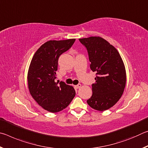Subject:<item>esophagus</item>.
<instances>
[{"label": "esophagus", "instance_id": "1", "mask_svg": "<svg viewBox=\"0 0 148 148\" xmlns=\"http://www.w3.org/2000/svg\"><path fill=\"white\" fill-rule=\"evenodd\" d=\"M74 87L76 89H79L81 87V84H77V85H76V86H74Z\"/></svg>", "mask_w": 148, "mask_h": 148}]
</instances>
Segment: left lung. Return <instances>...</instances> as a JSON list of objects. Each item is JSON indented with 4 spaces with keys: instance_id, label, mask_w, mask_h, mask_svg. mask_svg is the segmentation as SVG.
I'll list each match as a JSON object with an SVG mask.
<instances>
[{
    "instance_id": "8db88e82",
    "label": "left lung",
    "mask_w": 148,
    "mask_h": 148,
    "mask_svg": "<svg viewBox=\"0 0 148 148\" xmlns=\"http://www.w3.org/2000/svg\"><path fill=\"white\" fill-rule=\"evenodd\" d=\"M88 53L90 69L96 72L92 94L87 101L92 108L104 111L121 98L126 84V72L121 56L115 47L101 37L80 38Z\"/></svg>"
}]
</instances>
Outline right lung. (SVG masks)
Segmentation results:
<instances>
[{
	"label": "right lung",
	"mask_w": 148,
	"mask_h": 148,
	"mask_svg": "<svg viewBox=\"0 0 148 148\" xmlns=\"http://www.w3.org/2000/svg\"><path fill=\"white\" fill-rule=\"evenodd\" d=\"M76 39L49 40L40 47L29 66V89L31 96L47 111L56 113L69 106L76 95L73 87L56 82L60 56L71 48Z\"/></svg>",
	"instance_id": "1"
}]
</instances>
